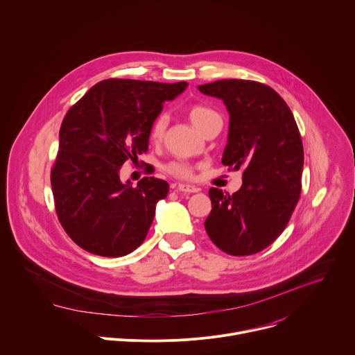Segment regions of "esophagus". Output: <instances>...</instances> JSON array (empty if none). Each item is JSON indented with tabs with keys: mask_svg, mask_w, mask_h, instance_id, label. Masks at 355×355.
Masks as SVG:
<instances>
[{
	"mask_svg": "<svg viewBox=\"0 0 355 355\" xmlns=\"http://www.w3.org/2000/svg\"><path fill=\"white\" fill-rule=\"evenodd\" d=\"M174 188H175V191H178V192H185V193L198 192V188L193 187V185H189V184H175Z\"/></svg>",
	"mask_w": 355,
	"mask_h": 355,
	"instance_id": "esophagus-1",
	"label": "esophagus"
}]
</instances>
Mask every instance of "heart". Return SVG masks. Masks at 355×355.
<instances>
[{"label": "heart", "instance_id": "1", "mask_svg": "<svg viewBox=\"0 0 355 355\" xmlns=\"http://www.w3.org/2000/svg\"><path fill=\"white\" fill-rule=\"evenodd\" d=\"M188 118L191 121V123L198 129V130H204V128L211 123L214 119L216 118H220L218 112H215L212 108L209 107H205V105H192L189 110H188ZM167 123H168V119H167V115L166 114H160L155 122L151 123V128H150V139L153 141H160L166 133V129H167ZM167 171L177 175V177H188L191 174L189 171V167L182 163V162H173L170 163L167 167Z\"/></svg>", "mask_w": 355, "mask_h": 355}]
</instances>
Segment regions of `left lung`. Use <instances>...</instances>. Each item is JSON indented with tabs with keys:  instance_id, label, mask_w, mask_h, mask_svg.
<instances>
[{
	"instance_id": "obj_1",
	"label": "left lung",
	"mask_w": 355,
	"mask_h": 355,
	"mask_svg": "<svg viewBox=\"0 0 355 355\" xmlns=\"http://www.w3.org/2000/svg\"><path fill=\"white\" fill-rule=\"evenodd\" d=\"M198 89L223 101L229 112L222 163L243 170L233 195L209 189V239L230 256H250L268 247L286 227L300 195L303 146L285 101L268 85L219 80Z\"/></svg>"
}]
</instances>
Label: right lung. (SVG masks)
Returning <instances> with one entry per match:
<instances>
[{
    "label": "right lung",
    "instance_id": "add662e5",
    "mask_svg": "<svg viewBox=\"0 0 355 355\" xmlns=\"http://www.w3.org/2000/svg\"><path fill=\"white\" fill-rule=\"evenodd\" d=\"M187 87L110 78L91 87L64 116L50 181L62 226L85 251L123 257L144 241L168 184L144 177L132 187L119 171L146 153L151 123Z\"/></svg>",
    "mask_w": 355,
    "mask_h": 355
}]
</instances>
